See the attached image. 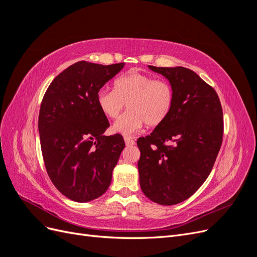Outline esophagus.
Masks as SVG:
<instances>
[{"mask_svg":"<svg viewBox=\"0 0 257 257\" xmlns=\"http://www.w3.org/2000/svg\"><path fill=\"white\" fill-rule=\"evenodd\" d=\"M124 141H125L126 146H134L135 145V141L130 136H124Z\"/></svg>","mask_w":257,"mask_h":257,"instance_id":"34e87169","label":"esophagus"}]
</instances>
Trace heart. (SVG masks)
<instances>
[{"label": "heart", "instance_id": "obj_1", "mask_svg": "<svg viewBox=\"0 0 257 257\" xmlns=\"http://www.w3.org/2000/svg\"><path fill=\"white\" fill-rule=\"evenodd\" d=\"M175 92L168 81L139 71H130L113 82V90L99 89L96 104L109 119L118 118L124 105L128 109L113 124L112 130L121 134H133L147 126L155 127L166 120L173 109Z\"/></svg>", "mask_w": 257, "mask_h": 257}]
</instances>
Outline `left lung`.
<instances>
[{
    "mask_svg": "<svg viewBox=\"0 0 257 257\" xmlns=\"http://www.w3.org/2000/svg\"><path fill=\"white\" fill-rule=\"evenodd\" d=\"M175 92L173 109L150 135L138 138L139 182L145 195L170 206L188 199L214 165L223 139V110L215 90L189 68L157 67Z\"/></svg>",
    "mask_w": 257,
    "mask_h": 257,
    "instance_id": "1",
    "label": "left lung"
}]
</instances>
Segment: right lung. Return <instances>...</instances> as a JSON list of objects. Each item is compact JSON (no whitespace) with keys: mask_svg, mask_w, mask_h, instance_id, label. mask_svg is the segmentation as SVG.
Here are the masks:
<instances>
[{"mask_svg":"<svg viewBox=\"0 0 257 257\" xmlns=\"http://www.w3.org/2000/svg\"><path fill=\"white\" fill-rule=\"evenodd\" d=\"M123 66L79 61L59 74L43 97L38 132L45 167L54 186L74 201L103 195L125 147L120 134L104 135L109 122L96 104L97 91Z\"/></svg>","mask_w":257,"mask_h":257,"instance_id":"1","label":"right lung"}]
</instances>
